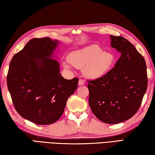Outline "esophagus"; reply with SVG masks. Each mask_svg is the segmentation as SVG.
I'll return each mask as SVG.
<instances>
[{
	"instance_id": "obj_1",
	"label": "esophagus",
	"mask_w": 155,
	"mask_h": 155,
	"mask_svg": "<svg viewBox=\"0 0 155 155\" xmlns=\"http://www.w3.org/2000/svg\"><path fill=\"white\" fill-rule=\"evenodd\" d=\"M78 86L85 85V81L82 79H79V81H78Z\"/></svg>"
}]
</instances>
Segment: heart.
<instances>
[{
	"instance_id": "b5f03b06",
	"label": "heart",
	"mask_w": 155,
	"mask_h": 155,
	"mask_svg": "<svg viewBox=\"0 0 155 155\" xmlns=\"http://www.w3.org/2000/svg\"><path fill=\"white\" fill-rule=\"evenodd\" d=\"M70 64L81 68L86 77L98 78L103 77L109 72L114 61V57L111 52L103 51L96 44L85 47L72 52L69 55ZM65 69H70V65L64 63Z\"/></svg>"
}]
</instances>
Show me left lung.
I'll return each instance as SVG.
<instances>
[{"instance_id": "8db88e82", "label": "left lung", "mask_w": 155, "mask_h": 155, "mask_svg": "<svg viewBox=\"0 0 155 155\" xmlns=\"http://www.w3.org/2000/svg\"><path fill=\"white\" fill-rule=\"evenodd\" d=\"M111 46L121 53L115 67L103 77L89 81V104L97 118L118 124L134 115L148 86L143 57L127 39L110 35Z\"/></svg>"}]
</instances>
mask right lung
<instances>
[{
    "label": "right lung",
    "mask_w": 155,
    "mask_h": 155,
    "mask_svg": "<svg viewBox=\"0 0 155 155\" xmlns=\"http://www.w3.org/2000/svg\"><path fill=\"white\" fill-rule=\"evenodd\" d=\"M59 44L49 38L31 40L13 57L7 82L15 109L39 125L53 124L64 111L78 78L65 79L54 53Z\"/></svg>",
    "instance_id": "1"
}]
</instances>
